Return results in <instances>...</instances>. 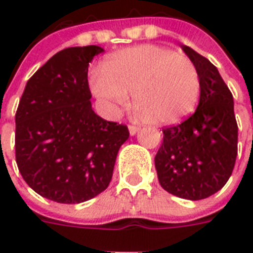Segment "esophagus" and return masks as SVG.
Masks as SVG:
<instances>
[{"mask_svg": "<svg viewBox=\"0 0 253 253\" xmlns=\"http://www.w3.org/2000/svg\"><path fill=\"white\" fill-rule=\"evenodd\" d=\"M128 130H130L131 135H135L136 132H138L139 126H135V125H128Z\"/></svg>", "mask_w": 253, "mask_h": 253, "instance_id": "esophagus-1", "label": "esophagus"}]
</instances>
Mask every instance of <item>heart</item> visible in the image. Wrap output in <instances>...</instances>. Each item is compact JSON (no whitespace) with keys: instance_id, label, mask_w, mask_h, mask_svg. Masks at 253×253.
Wrapping results in <instances>:
<instances>
[{"instance_id":"1","label":"heart","mask_w":253,"mask_h":253,"mask_svg":"<svg viewBox=\"0 0 253 253\" xmlns=\"http://www.w3.org/2000/svg\"><path fill=\"white\" fill-rule=\"evenodd\" d=\"M91 90L113 107L126 106L154 125H174L196 110L201 77L189 57L160 45H139L115 53L93 75Z\"/></svg>"}]
</instances>
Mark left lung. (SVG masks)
<instances>
[{"label": "left lung", "instance_id": "obj_1", "mask_svg": "<svg viewBox=\"0 0 253 253\" xmlns=\"http://www.w3.org/2000/svg\"><path fill=\"white\" fill-rule=\"evenodd\" d=\"M182 49L200 72V103L184 122L163 128L155 167L164 190L198 201L220 190L231 176L238 155V123L232 93L215 65L188 45Z\"/></svg>", "mask_w": 253, "mask_h": 253}]
</instances>
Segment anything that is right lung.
<instances>
[{
  "mask_svg": "<svg viewBox=\"0 0 253 253\" xmlns=\"http://www.w3.org/2000/svg\"><path fill=\"white\" fill-rule=\"evenodd\" d=\"M103 49L69 47L55 53L26 84L15 113V162L44 198L80 204L109 186L126 125L91 109L87 67Z\"/></svg>",
  "mask_w": 253,
  "mask_h": 253,
  "instance_id": "1",
  "label": "right lung"
}]
</instances>
